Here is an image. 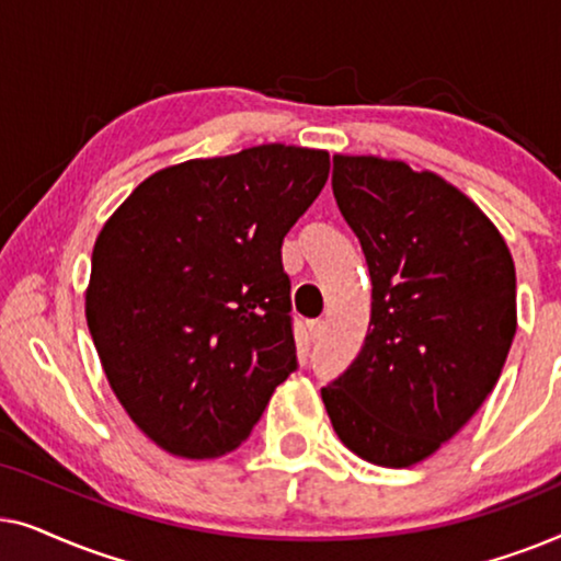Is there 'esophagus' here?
Returning a JSON list of instances; mask_svg holds the SVG:
<instances>
[{
	"label": "esophagus",
	"instance_id": "34e87169",
	"mask_svg": "<svg viewBox=\"0 0 561 561\" xmlns=\"http://www.w3.org/2000/svg\"><path fill=\"white\" fill-rule=\"evenodd\" d=\"M309 334H311V340H319V336L324 334V321L321 319L309 321Z\"/></svg>",
	"mask_w": 561,
	"mask_h": 561
}]
</instances>
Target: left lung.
<instances>
[{"label": "left lung", "mask_w": 561, "mask_h": 561, "mask_svg": "<svg viewBox=\"0 0 561 561\" xmlns=\"http://www.w3.org/2000/svg\"><path fill=\"white\" fill-rule=\"evenodd\" d=\"M332 188L363 244L373 311L355 363L321 398L344 447L411 467L501 378L516 334V267L493 221L432 171L334 156Z\"/></svg>", "instance_id": "1"}]
</instances>
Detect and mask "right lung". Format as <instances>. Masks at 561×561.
Masks as SVG:
<instances>
[{
  "label": "right lung",
  "instance_id": "right-lung-1",
  "mask_svg": "<svg viewBox=\"0 0 561 561\" xmlns=\"http://www.w3.org/2000/svg\"><path fill=\"white\" fill-rule=\"evenodd\" d=\"M327 179V150L257 145L152 173L102 227L87 324L122 409L160 449H237L298 367L280 248Z\"/></svg>",
  "mask_w": 561,
  "mask_h": 561
}]
</instances>
